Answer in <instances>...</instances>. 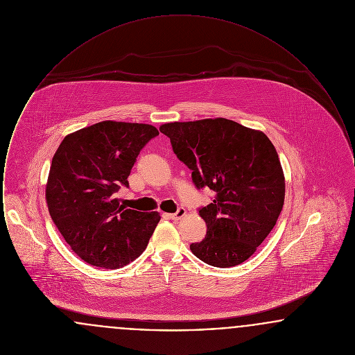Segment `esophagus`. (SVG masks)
Wrapping results in <instances>:
<instances>
[{
    "label": "esophagus",
    "mask_w": 355,
    "mask_h": 355,
    "mask_svg": "<svg viewBox=\"0 0 355 355\" xmlns=\"http://www.w3.org/2000/svg\"><path fill=\"white\" fill-rule=\"evenodd\" d=\"M185 216H186L185 209H184V207H180V209H178V210H177V213H174V214H171V216H170V218H171V220H181V218H184V217H185Z\"/></svg>",
    "instance_id": "obj_1"
}]
</instances>
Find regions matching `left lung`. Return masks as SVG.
<instances>
[{
  "label": "left lung",
  "mask_w": 355,
  "mask_h": 355,
  "mask_svg": "<svg viewBox=\"0 0 355 355\" xmlns=\"http://www.w3.org/2000/svg\"><path fill=\"white\" fill-rule=\"evenodd\" d=\"M198 189L216 191L200 209L207 232L190 250L205 263L232 268L249 259L275 226L285 201V175L268 135L232 119L159 126Z\"/></svg>",
  "instance_id": "left-lung-1"
}]
</instances>
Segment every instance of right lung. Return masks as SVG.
<instances>
[{
  "instance_id": "obj_1",
  "label": "right lung",
  "mask_w": 355,
  "mask_h": 355,
  "mask_svg": "<svg viewBox=\"0 0 355 355\" xmlns=\"http://www.w3.org/2000/svg\"><path fill=\"white\" fill-rule=\"evenodd\" d=\"M158 135L148 123L102 121L67 135L54 153L45 189L48 209L85 262L119 269L146 249L159 213L126 209L114 193L129 186L137 155Z\"/></svg>"
}]
</instances>
